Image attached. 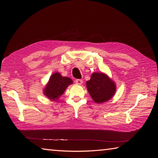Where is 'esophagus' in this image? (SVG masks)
<instances>
[{"label":"esophagus","mask_w":158,"mask_h":158,"mask_svg":"<svg viewBox=\"0 0 158 158\" xmlns=\"http://www.w3.org/2000/svg\"><path fill=\"white\" fill-rule=\"evenodd\" d=\"M75 82H76V84L81 85V84H82V83H83V81H82V80L77 79V80H75Z\"/></svg>","instance_id":"esophagus-1"}]
</instances>
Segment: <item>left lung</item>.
Masks as SVG:
<instances>
[{"label": "left lung", "instance_id": "8db88e82", "mask_svg": "<svg viewBox=\"0 0 158 158\" xmlns=\"http://www.w3.org/2000/svg\"><path fill=\"white\" fill-rule=\"evenodd\" d=\"M86 87L93 101L99 104L111 99L117 89L114 81L103 73H93Z\"/></svg>", "mask_w": 158, "mask_h": 158}]
</instances>
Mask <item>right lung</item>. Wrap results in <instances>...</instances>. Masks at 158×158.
<instances>
[{
    "label": "right lung",
    "instance_id": "add662e5",
    "mask_svg": "<svg viewBox=\"0 0 158 158\" xmlns=\"http://www.w3.org/2000/svg\"><path fill=\"white\" fill-rule=\"evenodd\" d=\"M73 83V81L70 78L61 76L59 73H55L50 76L44 89V94L52 101L56 102L69 85Z\"/></svg>",
    "mask_w": 158,
    "mask_h": 158
}]
</instances>
